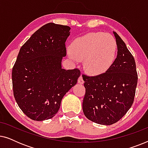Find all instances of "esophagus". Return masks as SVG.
Returning <instances> with one entry per match:
<instances>
[{"mask_svg": "<svg viewBox=\"0 0 148 148\" xmlns=\"http://www.w3.org/2000/svg\"><path fill=\"white\" fill-rule=\"evenodd\" d=\"M78 83L79 84H84V81L83 79V77L82 76L79 77V78L78 79Z\"/></svg>", "mask_w": 148, "mask_h": 148, "instance_id": "1", "label": "esophagus"}]
</instances>
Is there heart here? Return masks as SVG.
<instances>
[{"label":"heart","instance_id":"b5f03b06","mask_svg":"<svg viewBox=\"0 0 148 148\" xmlns=\"http://www.w3.org/2000/svg\"><path fill=\"white\" fill-rule=\"evenodd\" d=\"M116 40L109 34L91 32L74 40L69 57L74 62L84 60V69L89 75L98 76L108 71L116 54Z\"/></svg>","mask_w":148,"mask_h":148}]
</instances>
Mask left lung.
Returning <instances> with one entry per match:
<instances>
[{
  "mask_svg": "<svg viewBox=\"0 0 148 148\" xmlns=\"http://www.w3.org/2000/svg\"><path fill=\"white\" fill-rule=\"evenodd\" d=\"M117 56L108 71L83 77L86 88L83 111L87 118L100 125L120 120L132 106L137 84L135 59L120 36L113 32Z\"/></svg>",
  "mask_w": 148,
  "mask_h": 148,
  "instance_id": "8db88e82",
  "label": "left lung"
}]
</instances>
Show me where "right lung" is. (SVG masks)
I'll return each mask as SVG.
<instances>
[{
    "label": "right lung",
    "instance_id": "1",
    "mask_svg": "<svg viewBox=\"0 0 148 148\" xmlns=\"http://www.w3.org/2000/svg\"><path fill=\"white\" fill-rule=\"evenodd\" d=\"M71 27L46 24L21 46L12 71L13 94L20 109L34 121L58 112L62 98L77 82L80 71L62 68Z\"/></svg>",
    "mask_w": 148,
    "mask_h": 148
}]
</instances>
